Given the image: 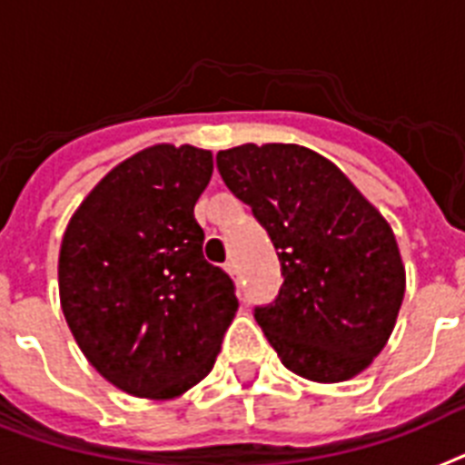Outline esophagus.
I'll return each mask as SVG.
<instances>
[{
  "instance_id": "34e87169",
  "label": "esophagus",
  "mask_w": 465,
  "mask_h": 465,
  "mask_svg": "<svg viewBox=\"0 0 465 465\" xmlns=\"http://www.w3.org/2000/svg\"><path fill=\"white\" fill-rule=\"evenodd\" d=\"M225 271H228V273L230 275H232V278H237V263H235V261H228V263H225Z\"/></svg>"
}]
</instances>
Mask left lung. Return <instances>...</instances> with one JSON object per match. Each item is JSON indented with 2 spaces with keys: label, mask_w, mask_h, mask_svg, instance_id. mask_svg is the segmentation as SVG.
I'll return each instance as SVG.
<instances>
[{
  "label": "left lung",
  "mask_w": 465,
  "mask_h": 465,
  "mask_svg": "<svg viewBox=\"0 0 465 465\" xmlns=\"http://www.w3.org/2000/svg\"><path fill=\"white\" fill-rule=\"evenodd\" d=\"M216 163L278 252L282 287L254 318L280 361L316 382L361 373L404 299L392 228L332 161L299 144H242Z\"/></svg>",
  "instance_id": "left-lung-1"
}]
</instances>
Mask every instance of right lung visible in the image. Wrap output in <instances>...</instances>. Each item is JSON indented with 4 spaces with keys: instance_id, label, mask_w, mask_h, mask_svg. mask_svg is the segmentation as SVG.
Here are the masks:
<instances>
[{
    "instance_id": "add662e5",
    "label": "right lung",
    "mask_w": 465,
    "mask_h": 465,
    "mask_svg": "<svg viewBox=\"0 0 465 465\" xmlns=\"http://www.w3.org/2000/svg\"><path fill=\"white\" fill-rule=\"evenodd\" d=\"M206 149L156 144L116 166L75 211L59 254L73 337L111 385L171 399L216 363L237 311L235 282L204 259L194 204Z\"/></svg>"
}]
</instances>
